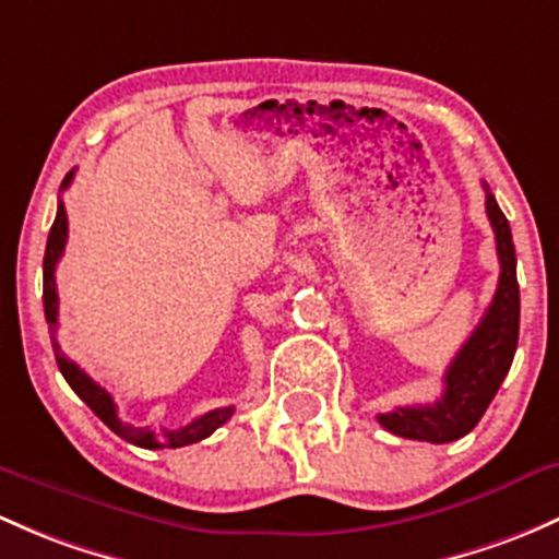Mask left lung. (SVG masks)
Listing matches in <instances>:
<instances>
[{
	"label": "left lung",
	"mask_w": 559,
	"mask_h": 559,
	"mask_svg": "<svg viewBox=\"0 0 559 559\" xmlns=\"http://www.w3.org/2000/svg\"><path fill=\"white\" fill-rule=\"evenodd\" d=\"M485 209L496 233L498 262V289L490 308L485 310L472 337L463 343L452 364L444 372V393L433 404L418 407H396L393 413L378 415L385 431L418 442H455L466 437L490 407L492 396L509 374L520 337V286H516V257L512 230L496 198L485 185Z\"/></svg>",
	"instance_id": "8db88e82"
}]
</instances>
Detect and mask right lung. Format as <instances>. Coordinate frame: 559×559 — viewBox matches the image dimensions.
Wrapping results in <instances>:
<instances>
[{"label": "right lung", "mask_w": 559, "mask_h": 559, "mask_svg": "<svg viewBox=\"0 0 559 559\" xmlns=\"http://www.w3.org/2000/svg\"><path fill=\"white\" fill-rule=\"evenodd\" d=\"M74 171L67 174L63 179L61 190H67L72 185ZM67 235H69V225H67V209H63V201H58V214L56 222H52L50 235H47V249H45V262H43V299H45V319L47 326H50V340H52V350H56V361L61 374L67 378V383L72 385V391L78 393L82 402L98 415L117 437H122L126 442L136 444V448H146V450H163V448H185V444H195L201 439L211 437L219 426H225L227 420L233 418L235 407H219V409H211V413L201 415L185 428H136L131 423H122L117 418V404L115 399L109 396L107 388H102L96 380L87 378L85 372L78 367L74 361H69L67 356L61 354L58 348V340H56V326H58V289H56V264L63 257V249H67Z\"/></svg>", "instance_id": "add662e5"}]
</instances>
